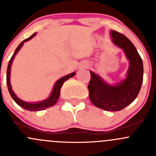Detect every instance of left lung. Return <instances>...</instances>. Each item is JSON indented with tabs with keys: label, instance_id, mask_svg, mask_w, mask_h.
<instances>
[{
	"label": "left lung",
	"instance_id": "8db88e82",
	"mask_svg": "<svg viewBox=\"0 0 156 156\" xmlns=\"http://www.w3.org/2000/svg\"><path fill=\"white\" fill-rule=\"evenodd\" d=\"M113 43L125 51L130 61L127 78L119 84L111 86L99 75L90 72L88 84L89 97L93 104L106 111H120L132 103L137 97L144 79L143 61L137 50L126 36L111 31Z\"/></svg>",
	"mask_w": 156,
	"mask_h": 156
}]
</instances>
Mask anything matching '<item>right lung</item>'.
I'll return each instance as SVG.
<instances>
[{
    "mask_svg": "<svg viewBox=\"0 0 156 156\" xmlns=\"http://www.w3.org/2000/svg\"><path fill=\"white\" fill-rule=\"evenodd\" d=\"M35 34L36 33H34V34H33L31 36H30L29 37L25 39V40L23 41L22 42L18 47H17V48L16 49L15 52H14L13 55H12V57H11V59H10V61H9V64H8V66H7V87H8V90L9 92H10L11 97H12V98L13 99L14 101H15L19 106H20L21 107L25 108V109L29 110V111H41V110L46 109L47 108H49L50 107V106H54V105L57 103L58 100H59V95H60V89H61V87L62 86V84H63V83L65 82L66 81H67L69 78L73 77L74 75L76 74L75 72H72V73L66 75V76L62 77V78H61L60 79L58 80V81L56 82V84H55L54 87H53V91H52L51 95H50V97L47 99L46 100H44V101H42V102H40V103H26V102L25 101H23V100H21L20 99H19L18 97L15 95L13 90H12V87H11V84L10 81L11 65H12V62L14 59V56H15V55L16 54L17 52L20 50V49L22 48V46L23 45V43L26 41H29L30 39L32 38V37L35 35Z\"/></svg>",
    "mask_w": 156,
    "mask_h": 156,
    "instance_id": "obj_1",
    "label": "right lung"
}]
</instances>
